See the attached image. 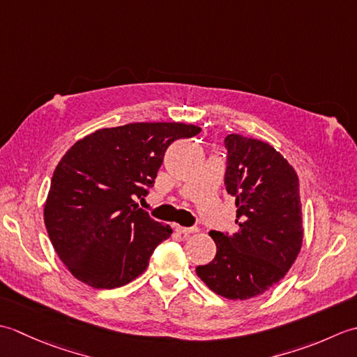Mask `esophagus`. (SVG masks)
I'll return each mask as SVG.
<instances>
[{
    "instance_id": "esophagus-1",
    "label": "esophagus",
    "mask_w": 357,
    "mask_h": 357,
    "mask_svg": "<svg viewBox=\"0 0 357 357\" xmlns=\"http://www.w3.org/2000/svg\"><path fill=\"white\" fill-rule=\"evenodd\" d=\"M174 231L179 233V234H183V236H190L192 233H196V231H198V229H196V227H190V229H188V227H181V225H176V227H174Z\"/></svg>"
}]
</instances>
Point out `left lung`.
<instances>
[{
  "mask_svg": "<svg viewBox=\"0 0 357 357\" xmlns=\"http://www.w3.org/2000/svg\"><path fill=\"white\" fill-rule=\"evenodd\" d=\"M225 188L236 199L231 236L210 231L216 256L196 267L202 282L227 299L245 301L282 279L298 257L304 229L299 179L268 142L229 135L225 138Z\"/></svg>",
  "mask_w": 357,
  "mask_h": 357,
  "instance_id": "1",
  "label": "left lung"
}]
</instances>
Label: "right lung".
Here are the masks:
<instances>
[{"mask_svg": "<svg viewBox=\"0 0 357 357\" xmlns=\"http://www.w3.org/2000/svg\"><path fill=\"white\" fill-rule=\"evenodd\" d=\"M201 128L183 123H133L100 128L77 141L53 172L44 224L59 259L93 288L123 287L142 275L172 234L136 199L149 195L174 139Z\"/></svg>", "mask_w": 357, "mask_h": 357, "instance_id": "obj_1", "label": "right lung"}]
</instances>
